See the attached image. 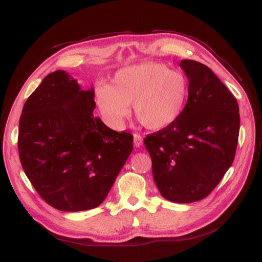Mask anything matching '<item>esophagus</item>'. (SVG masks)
Segmentation results:
<instances>
[{
  "label": "esophagus",
  "instance_id": "1",
  "mask_svg": "<svg viewBox=\"0 0 262 262\" xmlns=\"http://www.w3.org/2000/svg\"><path fill=\"white\" fill-rule=\"evenodd\" d=\"M133 143H135L136 147L142 146V143H143L142 137L140 135H138V133H135V135H133Z\"/></svg>",
  "mask_w": 262,
  "mask_h": 262
}]
</instances>
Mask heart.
I'll return each instance as SVG.
<instances>
[{
    "label": "heart",
    "mask_w": 262,
    "mask_h": 262,
    "mask_svg": "<svg viewBox=\"0 0 262 262\" xmlns=\"http://www.w3.org/2000/svg\"><path fill=\"white\" fill-rule=\"evenodd\" d=\"M188 80L180 71L162 63L143 62L122 68L112 84H99L94 97L106 123L121 129L130 115V104L137 120L150 130L170 125L182 113Z\"/></svg>",
    "instance_id": "b5f03b06"
}]
</instances>
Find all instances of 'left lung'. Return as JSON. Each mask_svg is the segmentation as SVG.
<instances>
[{
  "mask_svg": "<svg viewBox=\"0 0 262 262\" xmlns=\"http://www.w3.org/2000/svg\"><path fill=\"white\" fill-rule=\"evenodd\" d=\"M180 67L189 79V96L172 124L143 142L152 176L165 199L178 204L210 194L235 157L239 132L238 104L209 68L192 60Z\"/></svg>",
  "mask_w": 262,
  "mask_h": 262,
  "instance_id": "1",
  "label": "left lung"
}]
</instances>
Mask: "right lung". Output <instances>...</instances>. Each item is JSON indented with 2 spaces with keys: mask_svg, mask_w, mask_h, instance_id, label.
Instances as JSON below:
<instances>
[{
  "mask_svg": "<svg viewBox=\"0 0 262 262\" xmlns=\"http://www.w3.org/2000/svg\"><path fill=\"white\" fill-rule=\"evenodd\" d=\"M94 89L57 70L42 80L24 105L18 150L40 198L55 209L98 207L132 151L133 136L94 116Z\"/></svg>",
  "mask_w": 262,
  "mask_h": 262,
  "instance_id": "add662e5",
  "label": "right lung"
}]
</instances>
